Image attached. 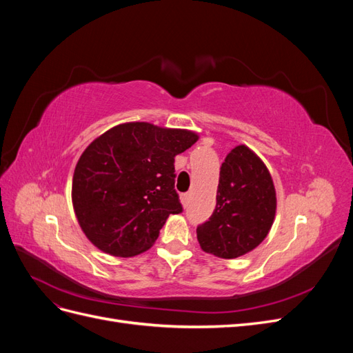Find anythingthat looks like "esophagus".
Here are the masks:
<instances>
[{
    "label": "esophagus",
    "instance_id": "34e87169",
    "mask_svg": "<svg viewBox=\"0 0 353 353\" xmlns=\"http://www.w3.org/2000/svg\"><path fill=\"white\" fill-rule=\"evenodd\" d=\"M181 199H183V205L187 206V205H188V200H190V194H188V193L181 194Z\"/></svg>",
    "mask_w": 353,
    "mask_h": 353
}]
</instances>
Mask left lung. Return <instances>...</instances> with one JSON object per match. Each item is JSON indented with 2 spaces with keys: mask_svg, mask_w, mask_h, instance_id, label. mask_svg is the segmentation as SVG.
Listing matches in <instances>:
<instances>
[{
  "mask_svg": "<svg viewBox=\"0 0 353 353\" xmlns=\"http://www.w3.org/2000/svg\"><path fill=\"white\" fill-rule=\"evenodd\" d=\"M275 209L268 168L249 147L237 145L221 166L215 210L197 227L200 248L223 259L249 253L268 236Z\"/></svg>",
  "mask_w": 353,
  "mask_h": 353,
  "instance_id": "8db88e82",
  "label": "left lung"
}]
</instances>
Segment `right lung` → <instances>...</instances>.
<instances>
[{
    "label": "right lung",
    "mask_w": 353,
    "mask_h": 353,
    "mask_svg": "<svg viewBox=\"0 0 353 353\" xmlns=\"http://www.w3.org/2000/svg\"><path fill=\"white\" fill-rule=\"evenodd\" d=\"M199 135L147 122L117 125L85 148L74 168L73 209L100 250L130 258L150 249L169 215L183 212L175 156Z\"/></svg>",
    "instance_id": "right-lung-1"
}]
</instances>
